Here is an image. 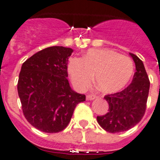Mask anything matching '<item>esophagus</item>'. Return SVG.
<instances>
[{"instance_id":"esophagus-1","label":"esophagus","mask_w":160,"mask_h":160,"mask_svg":"<svg viewBox=\"0 0 160 160\" xmlns=\"http://www.w3.org/2000/svg\"><path fill=\"white\" fill-rule=\"evenodd\" d=\"M96 97H97V96L94 95V94H89V95H88L86 97V100H87V101H91V100L95 99Z\"/></svg>"}]
</instances>
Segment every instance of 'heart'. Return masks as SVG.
Listing matches in <instances>:
<instances>
[{
	"mask_svg": "<svg viewBox=\"0 0 160 160\" xmlns=\"http://www.w3.org/2000/svg\"><path fill=\"white\" fill-rule=\"evenodd\" d=\"M68 72L72 84L80 90L91 84L106 93L122 89L130 82L134 67L130 58L110 49H90L81 58L69 59Z\"/></svg>",
	"mask_w": 160,
	"mask_h": 160,
	"instance_id": "1",
	"label": "heart"
}]
</instances>
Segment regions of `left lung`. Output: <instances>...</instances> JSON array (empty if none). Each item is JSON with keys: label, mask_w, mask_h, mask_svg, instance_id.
Segmentation results:
<instances>
[{"label": "left lung", "mask_w": 160, "mask_h": 160, "mask_svg": "<svg viewBox=\"0 0 160 160\" xmlns=\"http://www.w3.org/2000/svg\"><path fill=\"white\" fill-rule=\"evenodd\" d=\"M135 63L136 72L131 84L122 91L105 96L109 112L97 116L100 126L109 133L126 131L141 121L145 113L150 81L142 61L130 53Z\"/></svg>", "instance_id": "8db88e82"}]
</instances>
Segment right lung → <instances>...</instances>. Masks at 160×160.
Listing matches in <instances>:
<instances>
[{"instance_id":"add662e5","label":"right lung","mask_w":160,"mask_h":160,"mask_svg":"<svg viewBox=\"0 0 160 160\" xmlns=\"http://www.w3.org/2000/svg\"><path fill=\"white\" fill-rule=\"evenodd\" d=\"M73 50L50 47L25 61L21 68L18 92L25 118L45 133H58L70 122L76 106L85 95L71 88L68 62Z\"/></svg>"}]
</instances>
